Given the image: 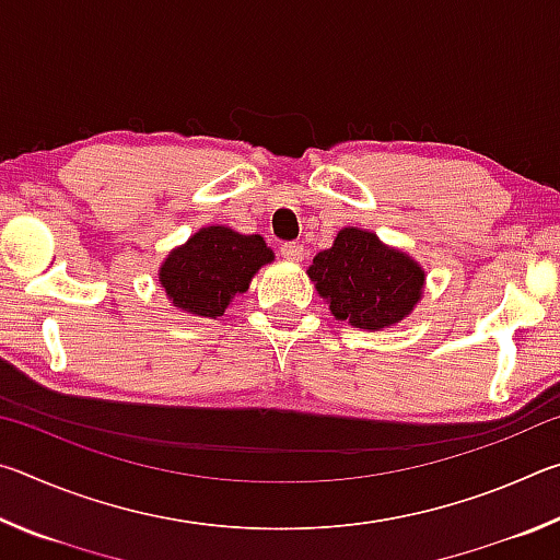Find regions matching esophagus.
<instances>
[{"instance_id":"34e87169","label":"esophagus","mask_w":560,"mask_h":560,"mask_svg":"<svg viewBox=\"0 0 560 560\" xmlns=\"http://www.w3.org/2000/svg\"><path fill=\"white\" fill-rule=\"evenodd\" d=\"M281 257L289 259V261H301L303 259V246L299 242H283L279 246Z\"/></svg>"}]
</instances>
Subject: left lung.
Wrapping results in <instances>:
<instances>
[{
    "instance_id": "left-lung-1",
    "label": "left lung",
    "mask_w": 560,
    "mask_h": 560,
    "mask_svg": "<svg viewBox=\"0 0 560 560\" xmlns=\"http://www.w3.org/2000/svg\"><path fill=\"white\" fill-rule=\"evenodd\" d=\"M308 277L336 318L368 330L400 324L424 283V271L407 254L355 226L340 230L334 246L316 254Z\"/></svg>"
}]
</instances>
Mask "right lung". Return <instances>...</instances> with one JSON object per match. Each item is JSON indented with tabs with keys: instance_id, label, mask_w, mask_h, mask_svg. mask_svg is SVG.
<instances>
[{
	"instance_id": "add662e5",
	"label": "right lung",
	"mask_w": 560,
	"mask_h": 560,
	"mask_svg": "<svg viewBox=\"0 0 560 560\" xmlns=\"http://www.w3.org/2000/svg\"><path fill=\"white\" fill-rule=\"evenodd\" d=\"M273 252L259 234H236L226 226H205L179 246L160 269V283L177 308L217 318L236 293L249 289L261 264Z\"/></svg>"
}]
</instances>
